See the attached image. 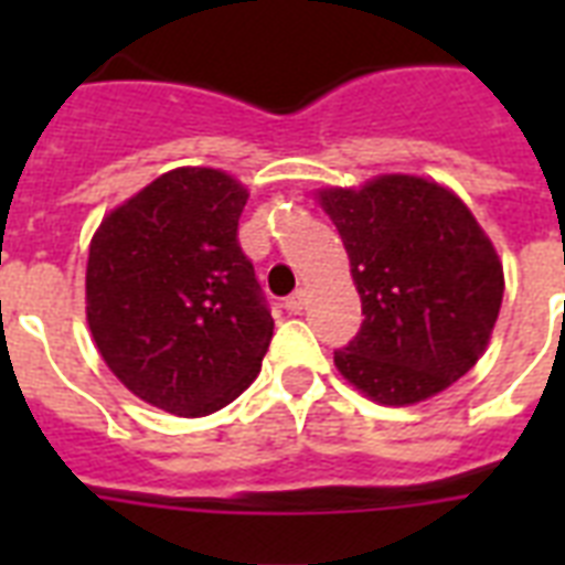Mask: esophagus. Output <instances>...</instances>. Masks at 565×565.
Returning <instances> with one entry per match:
<instances>
[{"label":"esophagus","instance_id":"1","mask_svg":"<svg viewBox=\"0 0 565 565\" xmlns=\"http://www.w3.org/2000/svg\"><path fill=\"white\" fill-rule=\"evenodd\" d=\"M305 301H308V292L296 290L292 296H287V299H284V308L290 310V313H301V310H305Z\"/></svg>","mask_w":565,"mask_h":565}]
</instances>
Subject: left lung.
Returning <instances> with one entry per match:
<instances>
[{"label": "left lung", "instance_id": "obj_1", "mask_svg": "<svg viewBox=\"0 0 565 565\" xmlns=\"http://www.w3.org/2000/svg\"><path fill=\"white\" fill-rule=\"evenodd\" d=\"M361 292V331L340 375L377 404H416L472 370L490 343L504 269L472 211L419 175L319 190Z\"/></svg>", "mask_w": 565, "mask_h": 565}]
</instances>
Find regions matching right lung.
<instances>
[{
	"mask_svg": "<svg viewBox=\"0 0 565 565\" xmlns=\"http://www.w3.org/2000/svg\"><path fill=\"white\" fill-rule=\"evenodd\" d=\"M246 188L207 167L163 172L102 220L87 257V326L143 402L207 416L260 372L273 313L237 239Z\"/></svg>",
	"mask_w": 565,
	"mask_h": 565,
	"instance_id": "right-lung-1",
	"label": "right lung"
}]
</instances>
